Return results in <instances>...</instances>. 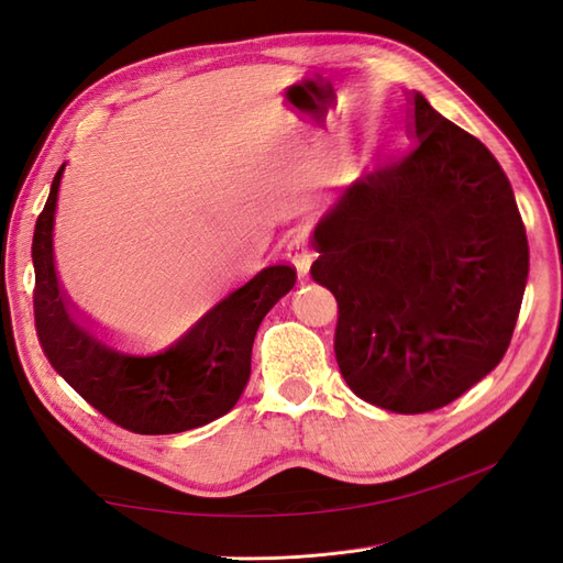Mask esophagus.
<instances>
[{"instance_id":"esophagus-1","label":"esophagus","mask_w":563,"mask_h":563,"mask_svg":"<svg viewBox=\"0 0 563 563\" xmlns=\"http://www.w3.org/2000/svg\"><path fill=\"white\" fill-rule=\"evenodd\" d=\"M286 258L296 265L300 277L308 275L310 265H312V253L308 251V246H305V236L302 234H296L294 240L286 244Z\"/></svg>"}]
</instances>
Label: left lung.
Returning a JSON list of instances; mask_svg holds the SVG:
<instances>
[{
  "label": "left lung",
  "instance_id": "1",
  "mask_svg": "<svg viewBox=\"0 0 563 563\" xmlns=\"http://www.w3.org/2000/svg\"><path fill=\"white\" fill-rule=\"evenodd\" d=\"M416 143L338 195L312 232V279L338 300L335 360L356 397L434 411L500 364L528 242L498 159L408 93Z\"/></svg>",
  "mask_w": 563,
  "mask_h": 563
}]
</instances>
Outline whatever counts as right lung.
I'll use <instances>...</instances> for the list:
<instances>
[{
	"label": "right lung",
	"instance_id": "right-lung-1",
	"mask_svg": "<svg viewBox=\"0 0 563 563\" xmlns=\"http://www.w3.org/2000/svg\"><path fill=\"white\" fill-rule=\"evenodd\" d=\"M63 172L65 164L51 183L32 240L35 327L51 366L96 411L139 434H176L225 416L249 383L255 331L294 288L296 269H261L164 350L117 347L70 312L56 277L54 220Z\"/></svg>",
	"mask_w": 563,
	"mask_h": 563
}]
</instances>
